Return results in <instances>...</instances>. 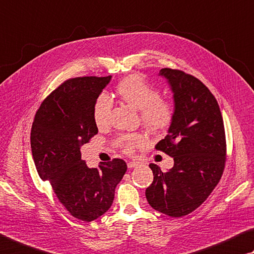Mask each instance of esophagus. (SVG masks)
Listing matches in <instances>:
<instances>
[{"label": "esophagus", "mask_w": 254, "mask_h": 254, "mask_svg": "<svg viewBox=\"0 0 254 254\" xmlns=\"http://www.w3.org/2000/svg\"><path fill=\"white\" fill-rule=\"evenodd\" d=\"M137 165H139V163H137V162H128L127 163V168L128 169H133V168H136Z\"/></svg>", "instance_id": "34e87169"}]
</instances>
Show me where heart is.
Listing matches in <instances>:
<instances>
[{"label":"heart","mask_w":254,"mask_h":254,"mask_svg":"<svg viewBox=\"0 0 254 254\" xmlns=\"http://www.w3.org/2000/svg\"><path fill=\"white\" fill-rule=\"evenodd\" d=\"M115 93L122 102L139 110L140 119L147 130L161 133L171 127L175 118V104L172 100L161 98L160 90L140 74H130L115 86ZM112 103L107 96L101 95L93 105V120L98 127H107L110 121ZM122 150L131 154L145 145L146 136L142 133L122 134L118 137Z\"/></svg>","instance_id":"1"}]
</instances>
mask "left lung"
<instances>
[{"label":"left lung","mask_w":254,"mask_h":254,"mask_svg":"<svg viewBox=\"0 0 254 254\" xmlns=\"http://www.w3.org/2000/svg\"><path fill=\"white\" fill-rule=\"evenodd\" d=\"M174 93L175 118L155 149L173 156L168 172L150 164L153 182L145 190L149 204L172 218L187 215L209 197L222 177L227 141L214 95L195 76L165 67L160 71Z\"/></svg>","instance_id":"obj_1"}]
</instances>
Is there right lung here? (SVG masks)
I'll list each match as a JSON object with an SVG mask.
<instances>
[{"label": "right lung", "mask_w": 254, "mask_h": 254, "mask_svg": "<svg viewBox=\"0 0 254 254\" xmlns=\"http://www.w3.org/2000/svg\"><path fill=\"white\" fill-rule=\"evenodd\" d=\"M111 77L64 81L41 103L31 128L32 155L40 178L50 181L68 213L85 222L111 207L115 188L127 169L122 159L92 169L81 159L80 145L98 134L92 111Z\"/></svg>", "instance_id": "add662e5"}]
</instances>
